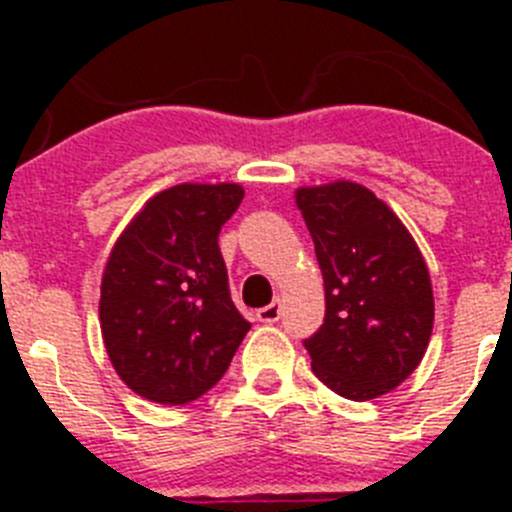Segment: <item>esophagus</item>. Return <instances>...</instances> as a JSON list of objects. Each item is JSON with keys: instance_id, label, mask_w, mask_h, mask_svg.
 Wrapping results in <instances>:
<instances>
[{"instance_id": "34e87169", "label": "esophagus", "mask_w": 512, "mask_h": 512, "mask_svg": "<svg viewBox=\"0 0 512 512\" xmlns=\"http://www.w3.org/2000/svg\"><path fill=\"white\" fill-rule=\"evenodd\" d=\"M256 318H259L261 323H277V320L282 318V300H274L271 305L261 307V310L256 312Z\"/></svg>"}]
</instances>
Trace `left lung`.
I'll use <instances>...</instances> for the list:
<instances>
[{
	"instance_id": "8db88e82",
	"label": "left lung",
	"mask_w": 512,
	"mask_h": 512,
	"mask_svg": "<svg viewBox=\"0 0 512 512\" xmlns=\"http://www.w3.org/2000/svg\"><path fill=\"white\" fill-rule=\"evenodd\" d=\"M325 282V320L305 338L325 387L364 402L415 372L433 330L428 266L400 217L354 182L297 189Z\"/></svg>"
}]
</instances>
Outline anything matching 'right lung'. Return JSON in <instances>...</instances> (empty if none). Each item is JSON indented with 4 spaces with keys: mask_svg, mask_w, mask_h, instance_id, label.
<instances>
[{
    "mask_svg": "<svg viewBox=\"0 0 512 512\" xmlns=\"http://www.w3.org/2000/svg\"><path fill=\"white\" fill-rule=\"evenodd\" d=\"M241 200L238 184H176L117 238L99 323L112 366L135 395L187 405L228 372L251 323L230 300L217 235Z\"/></svg>",
    "mask_w": 512,
    "mask_h": 512,
    "instance_id": "right-lung-1",
    "label": "right lung"
}]
</instances>
